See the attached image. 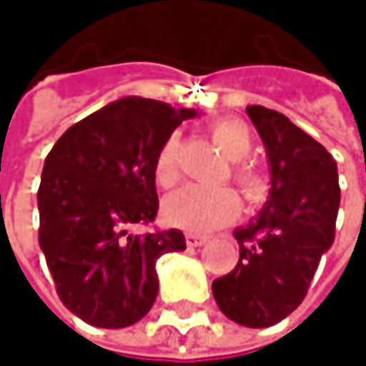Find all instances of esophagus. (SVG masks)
Wrapping results in <instances>:
<instances>
[{
	"label": "esophagus",
	"instance_id": "obj_1",
	"mask_svg": "<svg viewBox=\"0 0 366 366\" xmlns=\"http://www.w3.org/2000/svg\"><path fill=\"white\" fill-rule=\"evenodd\" d=\"M205 242H207L205 235H199V233H188V235H186V244H188L190 248H199V246H203Z\"/></svg>",
	"mask_w": 366,
	"mask_h": 366
}]
</instances>
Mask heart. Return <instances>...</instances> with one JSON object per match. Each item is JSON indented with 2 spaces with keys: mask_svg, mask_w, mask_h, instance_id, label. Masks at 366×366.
<instances>
[{
  "mask_svg": "<svg viewBox=\"0 0 366 366\" xmlns=\"http://www.w3.org/2000/svg\"><path fill=\"white\" fill-rule=\"evenodd\" d=\"M212 139L229 161H244L252 152V131L246 122L235 118L218 120L212 127ZM180 152L182 144L178 135H172L159 150L154 176L161 186H174L180 180ZM235 182L250 203L264 197V180L250 169H237ZM165 218L188 231H212L227 222H233L239 214V199L231 188H207L188 184L172 192L163 203Z\"/></svg>",
  "mask_w": 366,
  "mask_h": 366,
  "instance_id": "heart-1",
  "label": "heart"
}]
</instances>
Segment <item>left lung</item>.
I'll use <instances>...</instances> for the list:
<instances>
[{"label":"left lung","mask_w":366,"mask_h":366,"mask_svg":"<svg viewBox=\"0 0 366 366\" xmlns=\"http://www.w3.org/2000/svg\"><path fill=\"white\" fill-rule=\"evenodd\" d=\"M246 112L267 150L271 188L258 216L233 231L239 262L214 280L212 292L229 320L267 329L303 303L335 242L341 192L337 163L322 144L280 112Z\"/></svg>","instance_id":"1"}]
</instances>
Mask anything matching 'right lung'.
Instances as JSON below:
<instances>
[{"label": "right lung", "mask_w": 366, "mask_h": 366, "mask_svg": "<svg viewBox=\"0 0 366 366\" xmlns=\"http://www.w3.org/2000/svg\"><path fill=\"white\" fill-rule=\"evenodd\" d=\"M197 110L122 97L71 124L44 161L39 248L59 299L80 320L124 329L159 292L157 260L186 250L182 231L135 235L159 209V150Z\"/></svg>", "instance_id": "add662e5"}]
</instances>
